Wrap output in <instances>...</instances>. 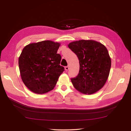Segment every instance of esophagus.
Instances as JSON below:
<instances>
[{
  "mask_svg": "<svg viewBox=\"0 0 131 131\" xmlns=\"http://www.w3.org/2000/svg\"><path fill=\"white\" fill-rule=\"evenodd\" d=\"M65 70H66V71H68L69 69V66H65Z\"/></svg>",
  "mask_w": 131,
  "mask_h": 131,
  "instance_id": "esophagus-1",
  "label": "esophagus"
}]
</instances>
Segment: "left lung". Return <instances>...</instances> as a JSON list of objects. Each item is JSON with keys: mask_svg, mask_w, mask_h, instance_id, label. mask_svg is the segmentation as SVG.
<instances>
[{"mask_svg": "<svg viewBox=\"0 0 131 131\" xmlns=\"http://www.w3.org/2000/svg\"><path fill=\"white\" fill-rule=\"evenodd\" d=\"M69 48L78 57L79 72L71 80L83 94H92L104 87L109 75L112 61L106 47L93 40L72 41Z\"/></svg>", "mask_w": 131, "mask_h": 131, "instance_id": "left-lung-1", "label": "left lung"}]
</instances>
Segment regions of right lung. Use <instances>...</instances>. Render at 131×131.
Returning <instances> with one entry per match:
<instances>
[{"instance_id":"right-lung-1","label":"right lung","mask_w":131,"mask_h":131,"mask_svg":"<svg viewBox=\"0 0 131 131\" xmlns=\"http://www.w3.org/2000/svg\"><path fill=\"white\" fill-rule=\"evenodd\" d=\"M60 43L44 40L30 43L23 49L18 58L21 79L32 92L44 94L53 90L64 68L57 53Z\"/></svg>"}]
</instances>
